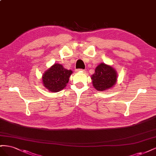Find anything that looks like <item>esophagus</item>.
I'll list each match as a JSON object with an SVG mask.
<instances>
[{
  "instance_id": "1",
  "label": "esophagus",
  "mask_w": 156,
  "mask_h": 156,
  "mask_svg": "<svg viewBox=\"0 0 156 156\" xmlns=\"http://www.w3.org/2000/svg\"><path fill=\"white\" fill-rule=\"evenodd\" d=\"M77 71V72H85V70L82 69H78Z\"/></svg>"
}]
</instances>
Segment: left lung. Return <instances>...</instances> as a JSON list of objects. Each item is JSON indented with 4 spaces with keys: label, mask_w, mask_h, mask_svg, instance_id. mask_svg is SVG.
<instances>
[{
    "label": "left lung",
    "mask_w": 156,
    "mask_h": 156,
    "mask_svg": "<svg viewBox=\"0 0 156 156\" xmlns=\"http://www.w3.org/2000/svg\"><path fill=\"white\" fill-rule=\"evenodd\" d=\"M116 70L112 66L101 63L91 75L92 85L98 91H107L115 87L117 82Z\"/></svg>",
    "instance_id": "8db88e82"
}]
</instances>
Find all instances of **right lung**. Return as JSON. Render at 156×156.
Here are the masks:
<instances>
[{
  "label": "right lung",
  "mask_w": 156,
  "mask_h": 156,
  "mask_svg": "<svg viewBox=\"0 0 156 156\" xmlns=\"http://www.w3.org/2000/svg\"><path fill=\"white\" fill-rule=\"evenodd\" d=\"M73 72L60 64H54L42 75V83L51 92H60L66 87Z\"/></svg>",
  "instance_id": "add662e5"
}]
</instances>
